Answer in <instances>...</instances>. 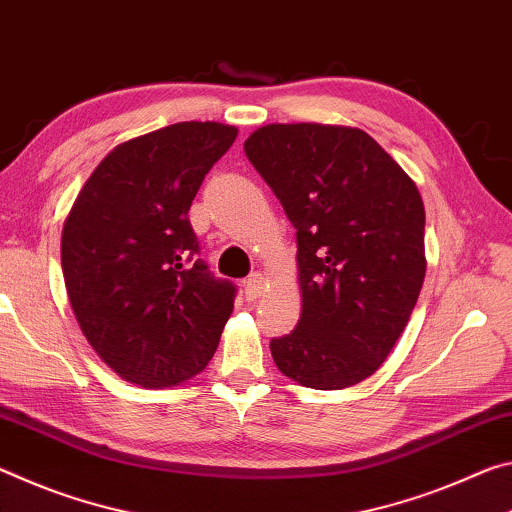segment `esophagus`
<instances>
[{
    "label": "esophagus",
    "instance_id": "1",
    "mask_svg": "<svg viewBox=\"0 0 512 512\" xmlns=\"http://www.w3.org/2000/svg\"><path fill=\"white\" fill-rule=\"evenodd\" d=\"M265 295V279L263 274H251L245 281V297L249 301H256Z\"/></svg>",
    "mask_w": 512,
    "mask_h": 512
}]
</instances>
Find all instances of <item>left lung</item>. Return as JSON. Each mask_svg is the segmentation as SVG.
<instances>
[{
  "instance_id": "1",
  "label": "left lung",
  "mask_w": 512,
  "mask_h": 512,
  "mask_svg": "<svg viewBox=\"0 0 512 512\" xmlns=\"http://www.w3.org/2000/svg\"><path fill=\"white\" fill-rule=\"evenodd\" d=\"M245 154L297 229L301 315L270 342L274 363L306 388H351L379 370L420 297V190L356 127L267 124Z\"/></svg>"
}]
</instances>
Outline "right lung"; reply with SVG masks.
I'll return each mask as SVG.
<instances>
[{
	"label": "right lung",
	"instance_id": "add662e5",
	"mask_svg": "<svg viewBox=\"0 0 512 512\" xmlns=\"http://www.w3.org/2000/svg\"><path fill=\"white\" fill-rule=\"evenodd\" d=\"M238 129L177 122L108 152L61 236L72 311L97 356L140 388H174L213 358L236 286L215 279L188 211Z\"/></svg>",
	"mask_w": 512,
	"mask_h": 512
}]
</instances>
